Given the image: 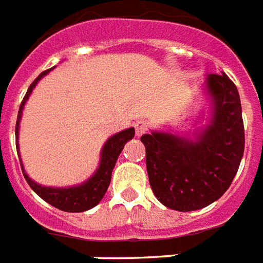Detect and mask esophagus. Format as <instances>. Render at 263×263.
Listing matches in <instances>:
<instances>
[{"label": "esophagus", "instance_id": "34e87169", "mask_svg": "<svg viewBox=\"0 0 263 263\" xmlns=\"http://www.w3.org/2000/svg\"><path fill=\"white\" fill-rule=\"evenodd\" d=\"M135 134L136 136H142L143 134H146L147 131V125H146V121H143V120H138L135 123Z\"/></svg>", "mask_w": 263, "mask_h": 263}]
</instances>
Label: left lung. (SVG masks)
Returning a JSON list of instances; mask_svg holds the SVG:
<instances>
[{
	"label": "left lung",
	"instance_id": "left-lung-1",
	"mask_svg": "<svg viewBox=\"0 0 263 263\" xmlns=\"http://www.w3.org/2000/svg\"><path fill=\"white\" fill-rule=\"evenodd\" d=\"M211 120L194 140L153 131L140 138L146 147L148 181L155 197L180 212L205 208L226 193L245 151L242 105L226 72L209 74Z\"/></svg>",
	"mask_w": 263,
	"mask_h": 263
}]
</instances>
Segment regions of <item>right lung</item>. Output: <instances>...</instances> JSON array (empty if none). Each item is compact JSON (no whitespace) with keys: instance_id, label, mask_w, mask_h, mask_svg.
Masks as SVG:
<instances>
[{"instance_id":"add662e5","label":"right lung","mask_w":263,"mask_h":263,"mask_svg":"<svg viewBox=\"0 0 263 263\" xmlns=\"http://www.w3.org/2000/svg\"><path fill=\"white\" fill-rule=\"evenodd\" d=\"M54 69V67H52ZM52 69L43 71L33 82L31 83V86L28 87L27 95L21 101L20 109H18V115H17V123H16V147L17 153H18V128H20V120L21 115H23V109L27 100L31 96L33 87L37 85L43 77L48 74ZM135 135V129L134 128H128L124 131L119 132L116 135L110 136L105 142L104 147L101 150V158H100V165L96 173L89 178L87 181L82 182L81 185L77 186H69V187H51V186H42L40 183H36L35 181H32L28 174L25 173L24 166L21 163V170L24 174L25 180H27L28 185L31 186V189L35 192L39 197H42L44 201H47L50 205L55 206V208L65 211V212H83L87 209H91L96 206L98 202L101 201L104 194L108 191V186L110 183V178H112V170L116 165V161L120 153L124 148L125 143L128 140H131ZM20 157V153H18Z\"/></svg>"}]
</instances>
